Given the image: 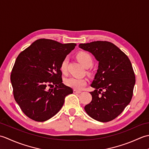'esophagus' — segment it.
I'll return each mask as SVG.
<instances>
[{"label": "esophagus", "instance_id": "obj_1", "mask_svg": "<svg viewBox=\"0 0 149 149\" xmlns=\"http://www.w3.org/2000/svg\"><path fill=\"white\" fill-rule=\"evenodd\" d=\"M74 93H81V91L79 90H74Z\"/></svg>", "mask_w": 149, "mask_h": 149}]
</instances>
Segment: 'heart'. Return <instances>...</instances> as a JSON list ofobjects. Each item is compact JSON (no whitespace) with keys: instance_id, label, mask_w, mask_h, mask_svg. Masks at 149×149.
Here are the masks:
<instances>
[{"instance_id":"1","label":"heart","mask_w":149,"mask_h":149,"mask_svg":"<svg viewBox=\"0 0 149 149\" xmlns=\"http://www.w3.org/2000/svg\"><path fill=\"white\" fill-rule=\"evenodd\" d=\"M77 58L85 68H89L93 65V58L89 53L86 52H80L77 54ZM68 64V57L66 56L62 60L59 66L60 70L64 74L67 71ZM88 80L86 78H76L70 77L66 78L65 80V84L66 86L77 90H81L83 89L86 86Z\"/></svg>"}]
</instances>
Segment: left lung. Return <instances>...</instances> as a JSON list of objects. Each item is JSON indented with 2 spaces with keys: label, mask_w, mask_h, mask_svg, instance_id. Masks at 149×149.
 <instances>
[{
  "label": "left lung",
  "mask_w": 149,
  "mask_h": 149,
  "mask_svg": "<svg viewBox=\"0 0 149 149\" xmlns=\"http://www.w3.org/2000/svg\"><path fill=\"white\" fill-rule=\"evenodd\" d=\"M79 48L91 52L99 61V69L91 86L92 100L84 109L91 118L102 122L116 118L130 103L135 75L125 54L113 43L96 41L81 43Z\"/></svg>",
  "instance_id": "obj_1"
}]
</instances>
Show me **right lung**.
Instances as JSON below:
<instances>
[{
  "mask_svg": "<svg viewBox=\"0 0 149 149\" xmlns=\"http://www.w3.org/2000/svg\"><path fill=\"white\" fill-rule=\"evenodd\" d=\"M75 46L41 38L19 54L11 82L15 100L29 118L36 122L49 120L61 109L66 96L73 93L62 83L59 66ZM52 87L53 89H48Z\"/></svg>",
  "mask_w": 149,
  "mask_h": 149,
  "instance_id": "obj_1",
  "label": "right lung"
}]
</instances>
